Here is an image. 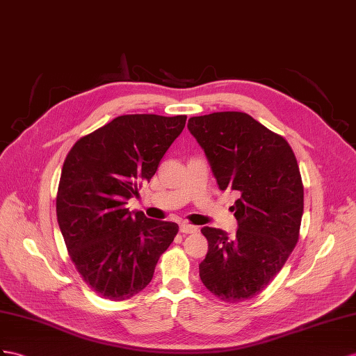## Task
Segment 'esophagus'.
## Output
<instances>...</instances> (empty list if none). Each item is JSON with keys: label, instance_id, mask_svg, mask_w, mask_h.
Returning <instances> with one entry per match:
<instances>
[{"label": "esophagus", "instance_id": "34e87169", "mask_svg": "<svg viewBox=\"0 0 356 356\" xmlns=\"http://www.w3.org/2000/svg\"><path fill=\"white\" fill-rule=\"evenodd\" d=\"M179 230H180V233H184V234H191V233L198 232L195 225H191V224H186V222H181L180 227H179Z\"/></svg>", "mask_w": 356, "mask_h": 356}]
</instances>
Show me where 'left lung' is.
<instances>
[{"label":"left lung","instance_id":"left-lung-1","mask_svg":"<svg viewBox=\"0 0 356 356\" xmlns=\"http://www.w3.org/2000/svg\"><path fill=\"white\" fill-rule=\"evenodd\" d=\"M189 132L202 145L221 191L239 198L232 206L238 232L203 227L209 242L200 263L206 289L225 302L251 299L281 270L299 239L304 186L298 161L281 135L245 113L191 117Z\"/></svg>","mask_w":356,"mask_h":356}]
</instances>
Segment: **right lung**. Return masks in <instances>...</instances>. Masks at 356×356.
<instances>
[{
    "label": "right lung",
    "mask_w": 356,
    "mask_h": 356,
    "mask_svg": "<svg viewBox=\"0 0 356 356\" xmlns=\"http://www.w3.org/2000/svg\"><path fill=\"white\" fill-rule=\"evenodd\" d=\"M186 115L127 114L79 138L63 163L57 220L72 261L93 291L126 300L149 284L179 225L129 212Z\"/></svg>",
    "instance_id": "obj_1"
}]
</instances>
